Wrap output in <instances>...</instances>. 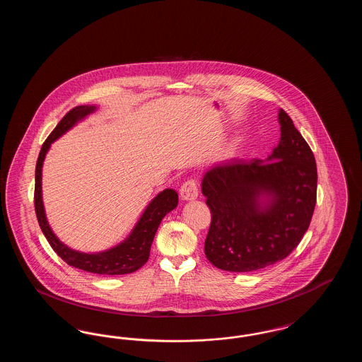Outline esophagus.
Returning a JSON list of instances; mask_svg holds the SVG:
<instances>
[{
    "label": "esophagus",
    "instance_id": "obj_1",
    "mask_svg": "<svg viewBox=\"0 0 362 362\" xmlns=\"http://www.w3.org/2000/svg\"><path fill=\"white\" fill-rule=\"evenodd\" d=\"M180 197L183 201H192L198 197V183L194 179L185 182L180 187Z\"/></svg>",
    "mask_w": 362,
    "mask_h": 362
}]
</instances>
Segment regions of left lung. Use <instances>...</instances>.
Here are the masks:
<instances>
[{"label":"left lung","instance_id":"obj_1","mask_svg":"<svg viewBox=\"0 0 362 362\" xmlns=\"http://www.w3.org/2000/svg\"><path fill=\"white\" fill-rule=\"evenodd\" d=\"M278 121L281 139L269 163L233 158L204 175L202 194L211 213L205 255L221 270L247 273L274 264L310 226L317 189L315 156L284 110Z\"/></svg>","mask_w":362,"mask_h":362}]
</instances>
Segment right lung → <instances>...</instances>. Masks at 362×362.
Wrapping results in <instances>:
<instances>
[{"label": "right lung", "mask_w": 362, "mask_h": 362, "mask_svg": "<svg viewBox=\"0 0 362 362\" xmlns=\"http://www.w3.org/2000/svg\"><path fill=\"white\" fill-rule=\"evenodd\" d=\"M96 110L95 105H77L71 108L69 112L59 121L52 130V134L43 142L40 153L36 161L35 170V213L39 226L50 243L52 250L64 259L69 266L76 269H81L88 273L103 274V276H121L137 272L142 267L151 254V245L155 239L157 228L161 220L165 217L175 207L177 206V194L173 189L161 191L155 199L145 209L141 216L136 228L130 233V236L119 245L98 254H84L74 251L66 247L64 243L57 239L52 233V228L46 220L45 207L42 201V165L46 153L58 137L66 133L70 127H73L78 121L86 118L88 114Z\"/></svg>", "instance_id": "1"}]
</instances>
